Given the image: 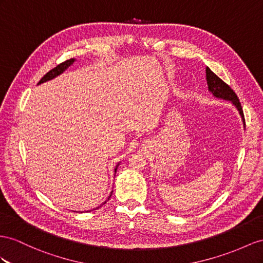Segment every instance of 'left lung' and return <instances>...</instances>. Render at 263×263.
Listing matches in <instances>:
<instances>
[{"label":"left lung","mask_w":263,"mask_h":263,"mask_svg":"<svg viewBox=\"0 0 263 263\" xmlns=\"http://www.w3.org/2000/svg\"><path fill=\"white\" fill-rule=\"evenodd\" d=\"M205 77H206V83H208V89L210 91L213 97L218 98V99H222V100H226V101H230V102L237 107L240 116L242 118V121H243V124H245V116H243V111H242V106L240 101L237 97V94L234 93V91L231 89L230 86H229L226 82H223L218 76H215V74L206 67L205 69ZM246 126V124H245Z\"/></svg>","instance_id":"8db88e82"}]
</instances>
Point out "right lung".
<instances>
[{
	"label": "right lung",
	"mask_w": 263,
	"mask_h": 263,
	"mask_svg": "<svg viewBox=\"0 0 263 263\" xmlns=\"http://www.w3.org/2000/svg\"><path fill=\"white\" fill-rule=\"evenodd\" d=\"M74 61H76V60H74V59H70V60H66L65 62H63V63H61V64L57 65V66L54 67V69H52L51 71H49L48 73H46L45 76H44L41 80H40V82H39L37 84L44 83V82H46V81H50V80H52V79L57 78L58 76H60V74H62V73L67 69V67L71 66V65L74 63ZM118 166H119V164L116 166V169H114V172H117ZM112 192H113V191H111V194L109 196V198H107V200H109V199L111 198V196H112ZM107 200H106V201H107ZM106 201H104V203H105ZM104 203H102V204H104ZM102 204H101V205H102ZM101 205H100V206H101ZM100 206H98V208H96V209H99ZM96 209H93V210H96Z\"/></svg>",
	"instance_id": "1"
}]
</instances>
